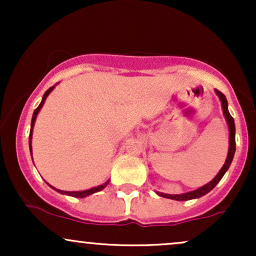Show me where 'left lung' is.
Segmentation results:
<instances>
[{"instance_id":"1","label":"left lung","mask_w":256,"mask_h":256,"mask_svg":"<svg viewBox=\"0 0 256 256\" xmlns=\"http://www.w3.org/2000/svg\"><path fill=\"white\" fill-rule=\"evenodd\" d=\"M216 94L218 95V98L222 102V114H224L226 122H228V156H226L225 164L222 165L220 171L218 172V174L214 177L210 183L204 184V186L198 188V189L194 190V192H185V194H180V195H171V194H164L160 192H155L158 194V196H162V198H171V200H176V201H188V200H194V198H198L204 196L206 194H208L210 190H213L216 188V185L219 183L220 179L224 177L225 172L228 171V167H230L232 160H234V152H236V140H234V134H236V128H234V120L232 116H230L228 110V100H226L224 94H222L220 91L216 90Z\"/></svg>"}]
</instances>
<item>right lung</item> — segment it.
<instances>
[{
  "label": "right lung",
  "instance_id": "1",
  "mask_svg": "<svg viewBox=\"0 0 256 256\" xmlns=\"http://www.w3.org/2000/svg\"><path fill=\"white\" fill-rule=\"evenodd\" d=\"M56 84H58V83H56ZM56 84H55V85H56ZM55 85H54V86L49 88V89L46 90V92H44V95H43V98H42V101H40V106H38V107L36 108V110H34V116H32V120H31V130H30V136H28V146H30V152H31V156H32V146H31V143H32V132H34V122H36V118H37L38 113H40V108L43 107L44 102H46V98H48V95H49V94H50L52 91L54 90ZM108 183H110V180H107V182H106L104 184H102V185H98V186L91 188V189H88V190H83V192H64V190H58V189H56V188L52 186V185H49V184H48V185H49V186L52 188V189L56 190L58 192L62 194V195H68V196H73V198H86V196L91 195V194H95V192H101L102 189H104V188L107 186Z\"/></svg>",
  "mask_w": 256,
  "mask_h": 256
}]
</instances>
